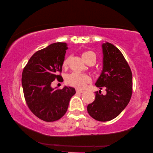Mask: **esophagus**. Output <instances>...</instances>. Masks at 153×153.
Masks as SVG:
<instances>
[{"instance_id": "1", "label": "esophagus", "mask_w": 153, "mask_h": 153, "mask_svg": "<svg viewBox=\"0 0 153 153\" xmlns=\"http://www.w3.org/2000/svg\"><path fill=\"white\" fill-rule=\"evenodd\" d=\"M76 91L77 92V93H80V94H82L84 92L83 90H81V89H76Z\"/></svg>"}]
</instances>
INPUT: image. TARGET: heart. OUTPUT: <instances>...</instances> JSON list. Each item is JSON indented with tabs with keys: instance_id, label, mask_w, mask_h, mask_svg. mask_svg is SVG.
<instances>
[{
	"instance_id": "1",
	"label": "heart",
	"mask_w": 153,
	"mask_h": 153,
	"mask_svg": "<svg viewBox=\"0 0 153 153\" xmlns=\"http://www.w3.org/2000/svg\"><path fill=\"white\" fill-rule=\"evenodd\" d=\"M82 57L85 62H87L90 57L94 56L96 57V55L91 51H84L82 53ZM69 62V57H66L64 59L63 63H62V66L66 68ZM66 82L72 87H74L76 88L82 89L85 87L87 83L91 81V79L89 75L86 74H81V73H76V72H72L69 74H68L66 76Z\"/></svg>"
}]
</instances>
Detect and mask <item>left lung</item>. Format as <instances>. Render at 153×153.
<instances>
[{"mask_svg":"<svg viewBox=\"0 0 153 153\" xmlns=\"http://www.w3.org/2000/svg\"><path fill=\"white\" fill-rule=\"evenodd\" d=\"M103 66L96 86L106 87V94L96 91V98L87 106L90 116L99 121H108L118 116L129 104L132 94V73L123 55L114 45H102Z\"/></svg>","mask_w":153,"mask_h":153,"instance_id":"left-lung-1","label":"left lung"}]
</instances>
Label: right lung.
Masks as SVG:
<instances>
[{"label": "right lung", "instance_id": "add662e5", "mask_svg": "<svg viewBox=\"0 0 153 153\" xmlns=\"http://www.w3.org/2000/svg\"><path fill=\"white\" fill-rule=\"evenodd\" d=\"M66 42H55L36 51L22 72V84L27 106L35 116L47 122L56 121L67 111L75 89L52 88L51 82L62 76V63L68 49Z\"/></svg>", "mask_w": 153, "mask_h": 153}]
</instances>
